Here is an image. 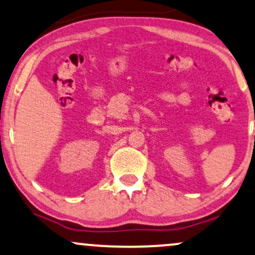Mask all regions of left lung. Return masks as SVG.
Listing matches in <instances>:
<instances>
[{
    "instance_id": "8db88e82",
    "label": "left lung",
    "mask_w": 255,
    "mask_h": 255,
    "mask_svg": "<svg viewBox=\"0 0 255 255\" xmlns=\"http://www.w3.org/2000/svg\"><path fill=\"white\" fill-rule=\"evenodd\" d=\"M254 137H255V136H254Z\"/></svg>"
}]
</instances>
